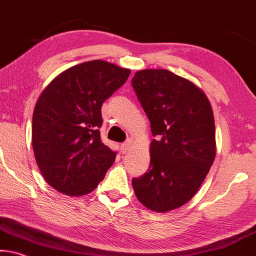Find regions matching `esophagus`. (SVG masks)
<instances>
[{"mask_svg": "<svg viewBox=\"0 0 256 256\" xmlns=\"http://www.w3.org/2000/svg\"><path fill=\"white\" fill-rule=\"evenodd\" d=\"M130 148H131V142L130 140L125 142V143H122L120 145V150H122V154H126V152L130 151Z\"/></svg>", "mask_w": 256, "mask_h": 256, "instance_id": "esophagus-1", "label": "esophagus"}]
</instances>
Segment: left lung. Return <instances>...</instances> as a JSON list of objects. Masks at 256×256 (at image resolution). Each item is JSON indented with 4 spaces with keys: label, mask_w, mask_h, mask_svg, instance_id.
<instances>
[{
    "label": "left lung",
    "mask_w": 256,
    "mask_h": 256,
    "mask_svg": "<svg viewBox=\"0 0 256 256\" xmlns=\"http://www.w3.org/2000/svg\"><path fill=\"white\" fill-rule=\"evenodd\" d=\"M131 82L154 137L148 170L132 186L146 208L166 212L192 200L212 166V110L198 87L168 70H139Z\"/></svg>",
    "instance_id": "1"
}]
</instances>
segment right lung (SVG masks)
Instances as JSON below:
<instances>
[{
	"label": "right lung",
	"mask_w": 256,
	"mask_h": 256,
	"mask_svg": "<svg viewBox=\"0 0 256 256\" xmlns=\"http://www.w3.org/2000/svg\"><path fill=\"white\" fill-rule=\"evenodd\" d=\"M130 76L102 60L70 67L41 93L33 113L32 142L46 182L82 196L94 190L117 156L100 138L102 105Z\"/></svg>",
	"instance_id": "obj_1"
}]
</instances>
